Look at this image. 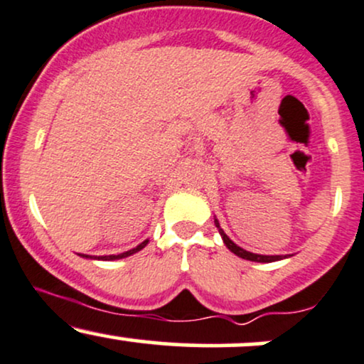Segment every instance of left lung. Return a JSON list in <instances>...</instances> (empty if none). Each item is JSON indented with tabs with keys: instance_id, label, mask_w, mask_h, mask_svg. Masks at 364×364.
I'll use <instances>...</instances> for the list:
<instances>
[{
	"instance_id": "1",
	"label": "left lung",
	"mask_w": 364,
	"mask_h": 364,
	"mask_svg": "<svg viewBox=\"0 0 364 364\" xmlns=\"http://www.w3.org/2000/svg\"><path fill=\"white\" fill-rule=\"evenodd\" d=\"M215 225H217V229H219L220 236H223V241H224V245L228 246V248L231 250L232 253L237 255V257L245 258V260H252V262H262V263H269V262H277V260H282V258H286V257H282V255H257V253H252V252H246V250L240 248V246H237L236 243H232V241L229 240L228 235H225V232L223 231V229H220V225H219V223H217V220H215Z\"/></svg>"
}]
</instances>
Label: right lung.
Here are the masks:
<instances>
[{"mask_svg": "<svg viewBox=\"0 0 364 364\" xmlns=\"http://www.w3.org/2000/svg\"><path fill=\"white\" fill-rule=\"evenodd\" d=\"M147 243H149V240H145L144 243H140L139 246H136V248L128 250V252L119 253V255H107V257H90V255H80V257H83V258H97V260H119V258H127V257H129V255L140 252L141 248H145V246H147Z\"/></svg>", "mask_w": 364, "mask_h": 364, "instance_id": "add662e5", "label": "right lung"}]
</instances>
